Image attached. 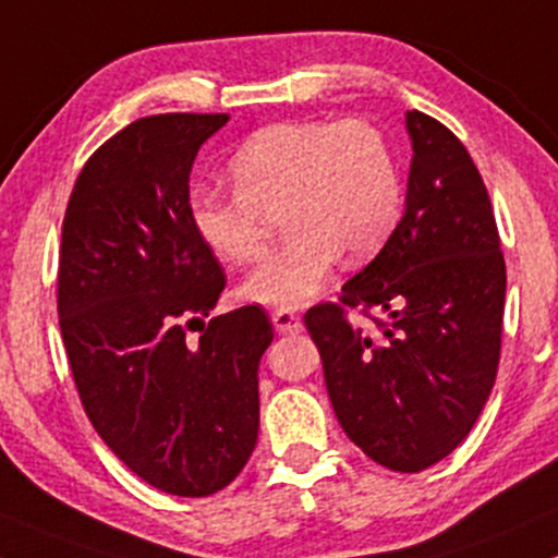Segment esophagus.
I'll use <instances>...</instances> for the list:
<instances>
[{
  "instance_id": "obj_1",
  "label": "esophagus",
  "mask_w": 558,
  "mask_h": 558,
  "mask_svg": "<svg viewBox=\"0 0 558 558\" xmlns=\"http://www.w3.org/2000/svg\"><path fill=\"white\" fill-rule=\"evenodd\" d=\"M271 322H274V329H277L279 335H295V331L303 329V318L292 311H274Z\"/></svg>"
}]
</instances>
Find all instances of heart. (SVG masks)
<instances>
[{"mask_svg":"<svg viewBox=\"0 0 558 558\" xmlns=\"http://www.w3.org/2000/svg\"><path fill=\"white\" fill-rule=\"evenodd\" d=\"M234 192L197 186L190 223L223 263L253 260L281 210L284 245L263 255L240 295L287 311L311 303L340 255L381 247L403 210V181L385 134L366 121H281L255 131L231 155Z\"/></svg>","mask_w":558,"mask_h":558,"instance_id":"obj_1","label":"heart"}]
</instances>
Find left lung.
<instances>
[{"mask_svg":"<svg viewBox=\"0 0 558 558\" xmlns=\"http://www.w3.org/2000/svg\"><path fill=\"white\" fill-rule=\"evenodd\" d=\"M411 171L405 210L340 303L305 313L337 422L368 459L422 472L469 435L493 390L506 263L477 166L440 121L405 112ZM348 307L387 312L379 336Z\"/></svg>","mask_w":558,"mask_h":558,"instance_id":"1","label":"left lung"}]
</instances>
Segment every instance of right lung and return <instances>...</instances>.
Masks as SVG:
<instances>
[{
    "instance_id": "add662e5",
    "label": "right lung",
    "mask_w": 558,
    "mask_h": 558,
    "mask_svg": "<svg viewBox=\"0 0 558 558\" xmlns=\"http://www.w3.org/2000/svg\"><path fill=\"white\" fill-rule=\"evenodd\" d=\"M227 121L166 112L118 131L81 168L62 221L60 331L86 416L131 472L181 498L245 469L274 340L258 305L203 322L227 277L190 223V173Z\"/></svg>"
}]
</instances>
